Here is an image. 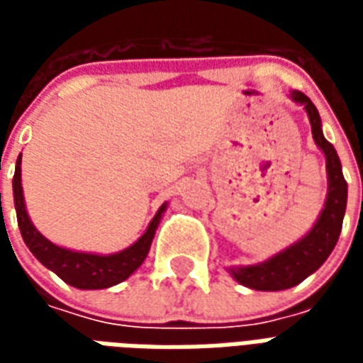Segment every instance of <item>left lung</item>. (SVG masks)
<instances>
[{
    "mask_svg": "<svg viewBox=\"0 0 363 363\" xmlns=\"http://www.w3.org/2000/svg\"><path fill=\"white\" fill-rule=\"evenodd\" d=\"M289 99L305 108L309 116V124H311L313 140L317 143V147L325 153L328 179L327 200H325V208L319 213V220L315 221L309 233H305L299 241L289 245L288 249H284L259 264L228 268V272L239 284L251 289H259V291H280V289L294 288L323 267V262L328 259V255L333 252L340 237L346 200H348V184L344 181L342 165L333 143H328L323 135L317 106L301 91H291Z\"/></svg>",
    "mask_w": 363,
    "mask_h": 363,
    "instance_id": "left-lung-1",
    "label": "left lung"
}]
</instances>
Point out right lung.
Instances as JSON below:
<instances>
[{"instance_id":"right-lung-1","label":"right lung","mask_w":363,"mask_h":363,"mask_svg":"<svg viewBox=\"0 0 363 363\" xmlns=\"http://www.w3.org/2000/svg\"><path fill=\"white\" fill-rule=\"evenodd\" d=\"M13 200H15V212H17L21 235H23V241L28 247V251L33 252L36 260L43 262L48 270H52L66 284L77 289H104L130 278L138 268L142 267V262L147 257L151 241L155 237V229L163 218V212L167 210L165 202L153 216L145 233L128 249L112 252V255H96V252L72 251V249L58 247L48 241L33 225L27 213V206H25L23 186H21V155L17 157L15 174H13Z\"/></svg>"}]
</instances>
